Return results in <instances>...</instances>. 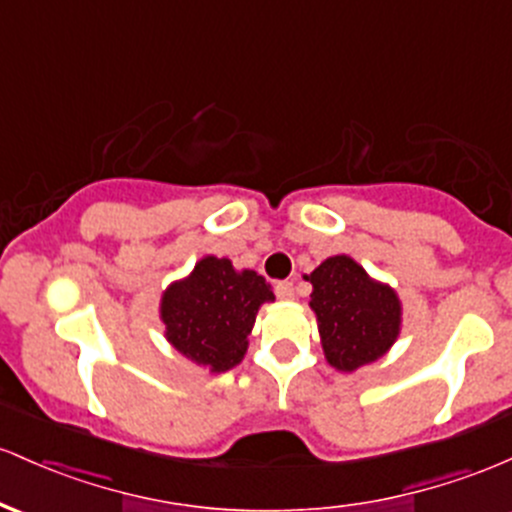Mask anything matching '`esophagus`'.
Masks as SVG:
<instances>
[{
    "label": "esophagus",
    "mask_w": 512,
    "mask_h": 512,
    "mask_svg": "<svg viewBox=\"0 0 512 512\" xmlns=\"http://www.w3.org/2000/svg\"><path fill=\"white\" fill-rule=\"evenodd\" d=\"M274 289H277L279 299H284V301L294 299V284H291V282H279L277 286H274Z\"/></svg>",
    "instance_id": "1"
}]
</instances>
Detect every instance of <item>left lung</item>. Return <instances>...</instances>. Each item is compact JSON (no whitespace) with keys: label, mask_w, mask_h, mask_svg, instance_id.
Here are the masks:
<instances>
[{"label":"left lung","mask_w":512,"mask_h":512,"mask_svg":"<svg viewBox=\"0 0 512 512\" xmlns=\"http://www.w3.org/2000/svg\"><path fill=\"white\" fill-rule=\"evenodd\" d=\"M320 345L330 367L357 372L391 350L401 335L403 306L396 289L369 277L350 255H333L306 274Z\"/></svg>","instance_id":"8db88e82"}]
</instances>
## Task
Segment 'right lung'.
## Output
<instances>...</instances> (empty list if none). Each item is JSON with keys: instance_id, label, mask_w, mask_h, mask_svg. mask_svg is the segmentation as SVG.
Wrapping results in <instances>:
<instances>
[{"instance_id": "1", "label": "right lung", "mask_w": 512, "mask_h": 512, "mask_svg": "<svg viewBox=\"0 0 512 512\" xmlns=\"http://www.w3.org/2000/svg\"><path fill=\"white\" fill-rule=\"evenodd\" d=\"M272 301L265 277L235 269L228 257L206 255L187 277L162 291L160 320L179 355L221 374L243 362L257 311Z\"/></svg>"}]
</instances>
